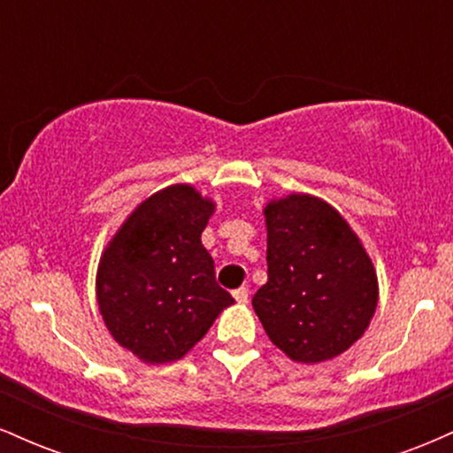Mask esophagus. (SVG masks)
Here are the masks:
<instances>
[{"mask_svg":"<svg viewBox=\"0 0 453 453\" xmlns=\"http://www.w3.org/2000/svg\"><path fill=\"white\" fill-rule=\"evenodd\" d=\"M234 298H236L238 304H247L249 303V288L234 289Z\"/></svg>","mask_w":453,"mask_h":453,"instance_id":"esophagus-1","label":"esophagus"}]
</instances>
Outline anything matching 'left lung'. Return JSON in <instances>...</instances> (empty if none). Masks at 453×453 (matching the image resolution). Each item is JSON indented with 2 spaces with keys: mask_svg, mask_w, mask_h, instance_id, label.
<instances>
[{
  "mask_svg": "<svg viewBox=\"0 0 453 453\" xmlns=\"http://www.w3.org/2000/svg\"><path fill=\"white\" fill-rule=\"evenodd\" d=\"M268 280L253 309L268 339L294 362L341 356L364 334L379 300L377 274L360 238L319 197L268 202Z\"/></svg>",
  "mask_w": 453,
  "mask_h": 453,
  "instance_id": "1",
  "label": "left lung"
}]
</instances>
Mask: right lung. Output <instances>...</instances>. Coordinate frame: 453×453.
Returning <instances> with one entry per match:
<instances>
[{"label":"right lung","instance_id":"obj_1","mask_svg":"<svg viewBox=\"0 0 453 453\" xmlns=\"http://www.w3.org/2000/svg\"><path fill=\"white\" fill-rule=\"evenodd\" d=\"M215 204L191 185L157 191L127 217L97 266V304L138 360H180L234 298L215 280L202 232Z\"/></svg>","mask_w":453,"mask_h":453}]
</instances>
